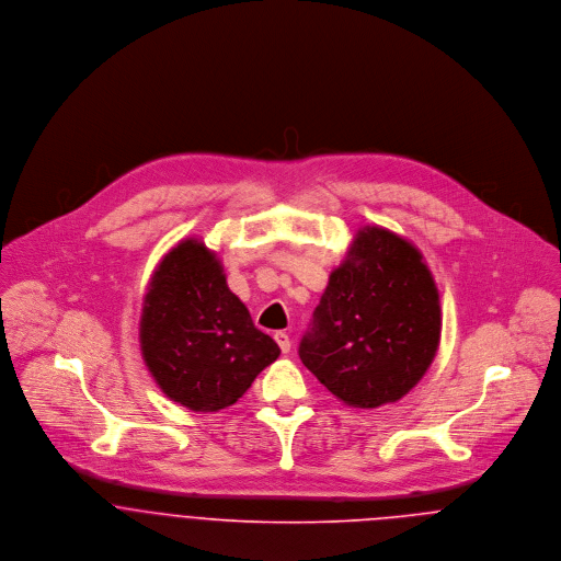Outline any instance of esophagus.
Instances as JSON below:
<instances>
[{
	"instance_id": "obj_1",
	"label": "esophagus",
	"mask_w": 561,
	"mask_h": 561,
	"mask_svg": "<svg viewBox=\"0 0 561 561\" xmlns=\"http://www.w3.org/2000/svg\"><path fill=\"white\" fill-rule=\"evenodd\" d=\"M274 339H276V343H278V347H280L283 354H287V352L291 350V341H289V334H287V332L278 330V332L274 334Z\"/></svg>"
}]
</instances>
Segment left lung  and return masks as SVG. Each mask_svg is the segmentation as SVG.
I'll use <instances>...</instances> for the list:
<instances>
[{
	"label": "left lung",
	"instance_id": "obj_1",
	"mask_svg": "<svg viewBox=\"0 0 561 561\" xmlns=\"http://www.w3.org/2000/svg\"><path fill=\"white\" fill-rule=\"evenodd\" d=\"M440 300L423 254L382 227L356 233L300 341L305 367L354 408L398 401L440 341Z\"/></svg>",
	"mask_w": 561,
	"mask_h": 561
}]
</instances>
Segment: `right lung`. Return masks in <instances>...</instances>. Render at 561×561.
<instances>
[{
	"label": "right lung",
	"instance_id": "right-lung-1",
	"mask_svg": "<svg viewBox=\"0 0 561 561\" xmlns=\"http://www.w3.org/2000/svg\"><path fill=\"white\" fill-rule=\"evenodd\" d=\"M140 350L165 398L194 412L236 403L280 354L229 289L216 252L194 238L174 245L151 276Z\"/></svg>",
	"mask_w": 561,
	"mask_h": 561
}]
</instances>
